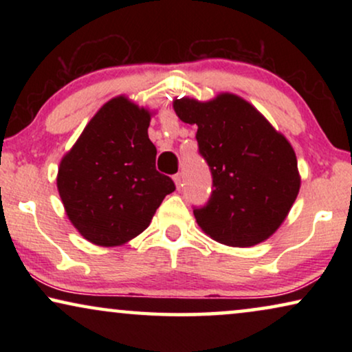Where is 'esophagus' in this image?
Listing matches in <instances>:
<instances>
[{
  "label": "esophagus",
  "mask_w": 352,
  "mask_h": 352,
  "mask_svg": "<svg viewBox=\"0 0 352 352\" xmlns=\"http://www.w3.org/2000/svg\"><path fill=\"white\" fill-rule=\"evenodd\" d=\"M173 181H175V184H176L177 189H181V186H182V177H181V175H175V176H173Z\"/></svg>",
  "instance_id": "esophagus-1"
}]
</instances>
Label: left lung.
Listing matches in <instances>:
<instances>
[{
    "label": "left lung",
    "mask_w": 352,
    "mask_h": 352,
    "mask_svg": "<svg viewBox=\"0 0 352 352\" xmlns=\"http://www.w3.org/2000/svg\"><path fill=\"white\" fill-rule=\"evenodd\" d=\"M179 120L197 124L199 151L213 175V194L194 210L206 235L228 247H253L280 228L301 186L296 153L259 110L232 93L201 102L173 100Z\"/></svg>",
    "instance_id": "1"
}]
</instances>
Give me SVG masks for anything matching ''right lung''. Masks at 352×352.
<instances>
[{
  "label": "right lung",
  "mask_w": 352,
  "mask_h": 352,
  "mask_svg": "<svg viewBox=\"0 0 352 352\" xmlns=\"http://www.w3.org/2000/svg\"><path fill=\"white\" fill-rule=\"evenodd\" d=\"M153 112L128 96L100 107L57 171V190L74 228L99 247H120L151 224L175 182L155 170L148 139Z\"/></svg>",
  "instance_id": "obj_1"
}]
</instances>
